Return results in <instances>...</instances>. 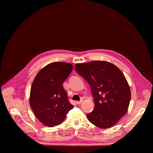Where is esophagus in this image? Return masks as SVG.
<instances>
[{"label": "esophagus", "mask_w": 153, "mask_h": 153, "mask_svg": "<svg viewBox=\"0 0 153 153\" xmlns=\"http://www.w3.org/2000/svg\"><path fill=\"white\" fill-rule=\"evenodd\" d=\"M82 102H83L82 100H80V101H76V103L77 104V105H80V104L82 103Z\"/></svg>", "instance_id": "esophagus-1"}]
</instances>
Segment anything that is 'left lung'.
<instances>
[{
  "instance_id": "8db88e82",
  "label": "left lung",
  "mask_w": 153,
  "mask_h": 153,
  "mask_svg": "<svg viewBox=\"0 0 153 153\" xmlns=\"http://www.w3.org/2000/svg\"><path fill=\"white\" fill-rule=\"evenodd\" d=\"M76 72L91 86L94 100L88 120L100 128L114 126L127 113L131 99L128 83L120 70L103 60L76 63Z\"/></svg>"
}]
</instances>
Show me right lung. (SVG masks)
<instances>
[{
  "label": "right lung",
  "mask_w": 153,
  "mask_h": 153,
  "mask_svg": "<svg viewBox=\"0 0 153 153\" xmlns=\"http://www.w3.org/2000/svg\"><path fill=\"white\" fill-rule=\"evenodd\" d=\"M73 68L69 63L53 62L42 68L33 80L30 105L36 117L47 126L60 124L74 107L63 87Z\"/></svg>",
  "instance_id": "1"
}]
</instances>
